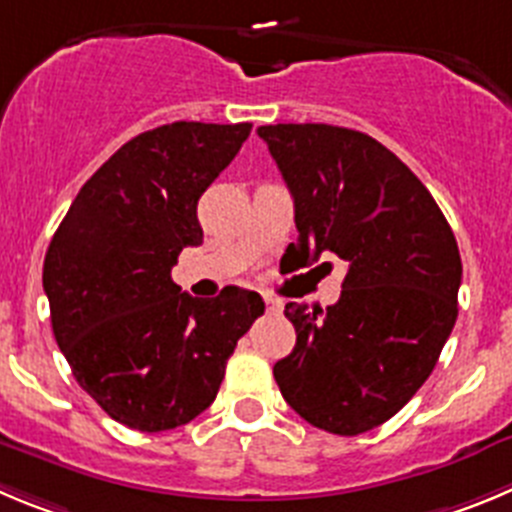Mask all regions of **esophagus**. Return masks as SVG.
I'll return each mask as SVG.
<instances>
[{
    "instance_id": "esophagus-1",
    "label": "esophagus",
    "mask_w": 512,
    "mask_h": 512,
    "mask_svg": "<svg viewBox=\"0 0 512 512\" xmlns=\"http://www.w3.org/2000/svg\"><path fill=\"white\" fill-rule=\"evenodd\" d=\"M265 308H267V313H283V300H278V298H272V295H265Z\"/></svg>"
}]
</instances>
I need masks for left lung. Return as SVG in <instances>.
<instances>
[{
  "label": "left lung",
  "mask_w": 512,
  "mask_h": 512,
  "mask_svg": "<svg viewBox=\"0 0 512 512\" xmlns=\"http://www.w3.org/2000/svg\"><path fill=\"white\" fill-rule=\"evenodd\" d=\"M257 133L293 194L303 265L331 252L346 265L336 305H285L298 338L272 374L305 422L364 434L417 394L455 328V234L427 186L376 138L326 123Z\"/></svg>",
  "instance_id": "8db88e82"
}]
</instances>
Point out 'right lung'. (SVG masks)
Returning a JSON list of instances; mask_svg holds the SVG:
<instances>
[{
  "mask_svg": "<svg viewBox=\"0 0 512 512\" xmlns=\"http://www.w3.org/2000/svg\"><path fill=\"white\" fill-rule=\"evenodd\" d=\"M252 123L176 121L123 143L78 191L42 267L75 381L138 432L181 427L217 396L227 358L265 313L257 293H181L171 267L202 245L197 204Z\"/></svg>",
  "mask_w": 512,
  "mask_h": 512,
  "instance_id": "right-lung-1",
  "label": "right lung"
}]
</instances>
